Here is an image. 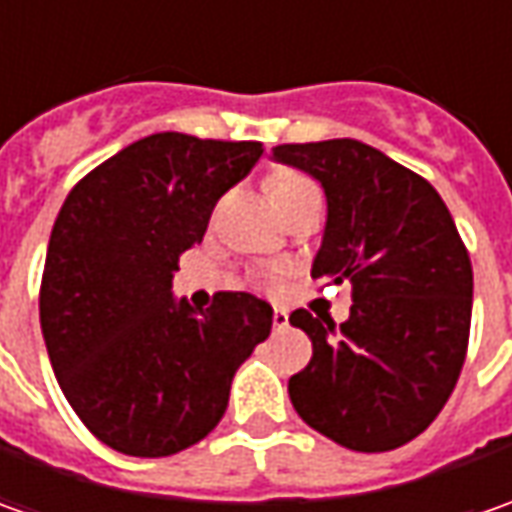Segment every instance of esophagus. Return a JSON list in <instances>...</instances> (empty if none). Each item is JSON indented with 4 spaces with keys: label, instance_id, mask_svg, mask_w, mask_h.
Listing matches in <instances>:
<instances>
[{
    "label": "esophagus",
    "instance_id": "34e87169",
    "mask_svg": "<svg viewBox=\"0 0 512 512\" xmlns=\"http://www.w3.org/2000/svg\"><path fill=\"white\" fill-rule=\"evenodd\" d=\"M273 327H276V330H285L287 310H282V307H276V310H273Z\"/></svg>",
    "mask_w": 512,
    "mask_h": 512
}]
</instances>
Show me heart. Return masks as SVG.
Segmentation results:
<instances>
[{
	"label": "heart",
	"instance_id": "b5f03b06",
	"mask_svg": "<svg viewBox=\"0 0 512 512\" xmlns=\"http://www.w3.org/2000/svg\"><path fill=\"white\" fill-rule=\"evenodd\" d=\"M265 187H267V196L273 199V205L276 207H285L287 202H293L296 196L316 190V185H313L307 176L287 168H279V170H273V173H267Z\"/></svg>",
	"mask_w": 512,
	"mask_h": 512
}]
</instances>
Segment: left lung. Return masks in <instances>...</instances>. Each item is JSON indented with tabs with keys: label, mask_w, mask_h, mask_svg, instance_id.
Masks as SVG:
<instances>
[{
	"label": "left lung",
	"mask_w": 512,
	"mask_h": 512,
	"mask_svg": "<svg viewBox=\"0 0 512 512\" xmlns=\"http://www.w3.org/2000/svg\"><path fill=\"white\" fill-rule=\"evenodd\" d=\"M319 179L327 225L313 279L350 282V319L293 310L313 359L287 393L313 430L359 453L413 442L459 382L473 313L470 253L436 187L356 139L276 145Z\"/></svg>",
	"instance_id": "1"
}]
</instances>
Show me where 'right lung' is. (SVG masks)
<instances>
[{"label":"right lung","instance_id":"1","mask_svg":"<svg viewBox=\"0 0 512 512\" xmlns=\"http://www.w3.org/2000/svg\"><path fill=\"white\" fill-rule=\"evenodd\" d=\"M262 142L153 133L79 179L50 230L39 322L65 399L90 433L139 459L202 442L225 416L239 364L265 342L273 307L222 290L173 302L179 256Z\"/></svg>","mask_w":512,"mask_h":512}]
</instances>
